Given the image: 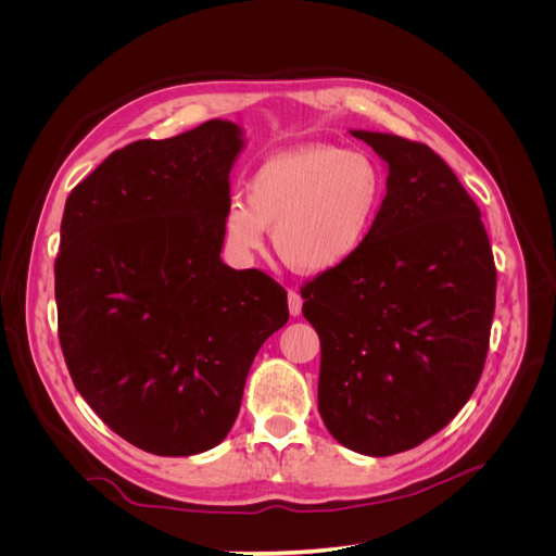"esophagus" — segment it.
<instances>
[{
    "label": "esophagus",
    "instance_id": "34e87169",
    "mask_svg": "<svg viewBox=\"0 0 556 556\" xmlns=\"http://www.w3.org/2000/svg\"><path fill=\"white\" fill-rule=\"evenodd\" d=\"M301 304H304V299H301L299 292L292 290V292L288 294V306H290V315H292V317L301 315Z\"/></svg>",
    "mask_w": 556,
    "mask_h": 556
}]
</instances>
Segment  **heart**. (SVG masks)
<instances>
[{
	"mask_svg": "<svg viewBox=\"0 0 556 556\" xmlns=\"http://www.w3.org/2000/svg\"><path fill=\"white\" fill-rule=\"evenodd\" d=\"M384 172L359 150L308 143L264 160L223 213L231 252L252 257L274 231L278 257L301 276L345 266L371 233L384 199Z\"/></svg>",
	"mask_w": 556,
	"mask_h": 556,
	"instance_id": "b5f03b06",
	"label": "heart"
}]
</instances>
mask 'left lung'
<instances>
[{"mask_svg":"<svg viewBox=\"0 0 556 556\" xmlns=\"http://www.w3.org/2000/svg\"><path fill=\"white\" fill-rule=\"evenodd\" d=\"M387 164V194L362 250L311 280L317 408L336 441L368 457L441 431L480 380L496 268L476 201L425 143L350 129Z\"/></svg>","mask_w":556,"mask_h":556,"instance_id":"left-lung-1","label":"left lung"}]
</instances>
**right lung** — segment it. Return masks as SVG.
<instances>
[{"mask_svg": "<svg viewBox=\"0 0 556 556\" xmlns=\"http://www.w3.org/2000/svg\"><path fill=\"white\" fill-rule=\"evenodd\" d=\"M243 148V129L220 117L134 141L64 204L55 301L66 368L104 425L162 457L225 441L252 359L290 317L274 278L220 260Z\"/></svg>", "mask_w": 556, "mask_h": 556, "instance_id": "obj_1", "label": "right lung"}]
</instances>
